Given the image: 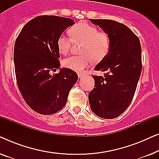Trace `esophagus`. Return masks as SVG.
<instances>
[{"label": "esophagus", "mask_w": 159, "mask_h": 159, "mask_svg": "<svg viewBox=\"0 0 159 159\" xmlns=\"http://www.w3.org/2000/svg\"><path fill=\"white\" fill-rule=\"evenodd\" d=\"M82 77H83V75H82V74H78V77L81 78Z\"/></svg>", "instance_id": "esophagus-1"}]
</instances>
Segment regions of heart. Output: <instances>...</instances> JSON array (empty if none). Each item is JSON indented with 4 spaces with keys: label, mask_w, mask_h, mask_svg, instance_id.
<instances>
[{
    "label": "heart",
    "mask_w": 159,
    "mask_h": 159,
    "mask_svg": "<svg viewBox=\"0 0 159 159\" xmlns=\"http://www.w3.org/2000/svg\"><path fill=\"white\" fill-rule=\"evenodd\" d=\"M71 37L61 34L58 39L57 45L61 53L66 55L71 51L74 43L82 44L80 56L65 58L63 65L67 69L81 71L93 61L99 62L107 56L109 51L110 38L105 32L85 22H80L70 29Z\"/></svg>",
    "instance_id": "1"
}]
</instances>
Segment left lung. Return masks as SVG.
I'll return each instance as SVG.
<instances>
[{
	"label": "left lung",
	"instance_id": "8db88e82",
	"mask_svg": "<svg viewBox=\"0 0 159 159\" xmlns=\"http://www.w3.org/2000/svg\"><path fill=\"white\" fill-rule=\"evenodd\" d=\"M90 20L109 36L107 56L95 66L103 76L93 75V90L89 93L90 108L97 116L114 119L131 103L142 71L140 40L124 24L111 19Z\"/></svg>",
	"mask_w": 159,
	"mask_h": 159
}]
</instances>
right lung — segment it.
I'll list each match as a JSON object with an SVG mask.
<instances>
[{"instance_id": "add662e5", "label": "right lung", "mask_w": 159, "mask_h": 159, "mask_svg": "<svg viewBox=\"0 0 159 159\" xmlns=\"http://www.w3.org/2000/svg\"><path fill=\"white\" fill-rule=\"evenodd\" d=\"M75 22L58 16H39L26 24L14 45V61L18 88L32 110L43 115L55 114L66 103L69 91L77 81L75 71L60 67L57 42Z\"/></svg>"}]
</instances>
